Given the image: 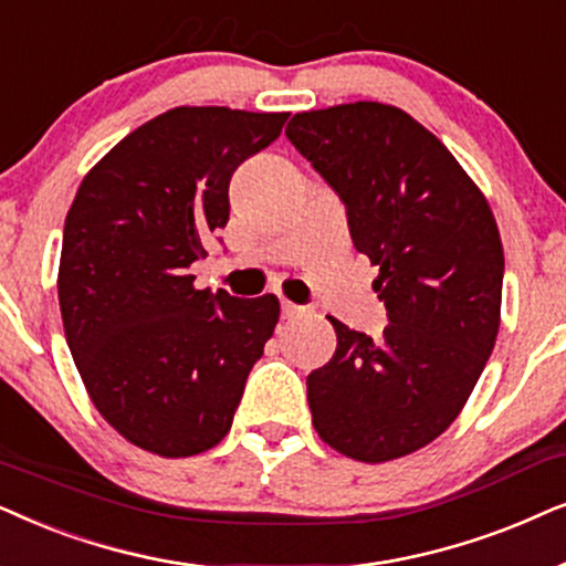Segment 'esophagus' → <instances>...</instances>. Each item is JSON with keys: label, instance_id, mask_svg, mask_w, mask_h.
I'll use <instances>...</instances> for the list:
<instances>
[{"label": "esophagus", "instance_id": "1", "mask_svg": "<svg viewBox=\"0 0 566 566\" xmlns=\"http://www.w3.org/2000/svg\"><path fill=\"white\" fill-rule=\"evenodd\" d=\"M300 313H303V307L295 305V303H287V300H284V303H282V318H295V315H300Z\"/></svg>", "mask_w": 566, "mask_h": 566}]
</instances>
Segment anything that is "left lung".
<instances>
[{
    "label": "left lung",
    "mask_w": 566,
    "mask_h": 566,
    "mask_svg": "<svg viewBox=\"0 0 566 566\" xmlns=\"http://www.w3.org/2000/svg\"><path fill=\"white\" fill-rule=\"evenodd\" d=\"M287 139L334 188L352 243L380 266L388 326L331 318L336 352L307 375L313 427L338 453L382 463L429 446L469 401L500 331L504 253L484 193L396 105L295 113Z\"/></svg>",
    "instance_id": "1"
}]
</instances>
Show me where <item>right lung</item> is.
Here are the masks:
<instances>
[{
    "label": "right lung",
    "instance_id": "add662e5",
    "mask_svg": "<svg viewBox=\"0 0 566 566\" xmlns=\"http://www.w3.org/2000/svg\"><path fill=\"white\" fill-rule=\"evenodd\" d=\"M290 113L172 108L124 137L82 180L64 222L59 307L95 409L163 458L230 432L279 300L196 290L205 238L230 220V178Z\"/></svg>",
    "mask_w": 566,
    "mask_h": 566
}]
</instances>
